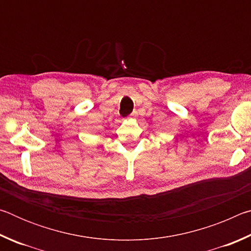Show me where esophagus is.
Instances as JSON below:
<instances>
[{"label":"esophagus","mask_w":251,"mask_h":251,"mask_svg":"<svg viewBox=\"0 0 251 251\" xmlns=\"http://www.w3.org/2000/svg\"><path fill=\"white\" fill-rule=\"evenodd\" d=\"M136 116H137V112H134V113H131L130 118H136Z\"/></svg>","instance_id":"esophagus-1"}]
</instances>
